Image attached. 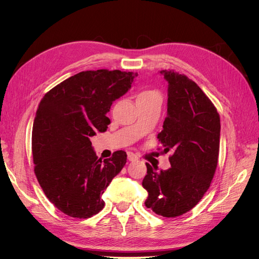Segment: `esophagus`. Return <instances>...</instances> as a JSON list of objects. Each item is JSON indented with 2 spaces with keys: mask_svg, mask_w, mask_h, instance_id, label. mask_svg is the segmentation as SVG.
Returning <instances> with one entry per match:
<instances>
[{
  "mask_svg": "<svg viewBox=\"0 0 259 259\" xmlns=\"http://www.w3.org/2000/svg\"><path fill=\"white\" fill-rule=\"evenodd\" d=\"M127 159L128 161H136L138 159V156L133 152H127Z\"/></svg>",
  "mask_w": 259,
  "mask_h": 259,
  "instance_id": "34e87169",
  "label": "esophagus"
}]
</instances>
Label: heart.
Masks as SVG:
<instances>
[{
	"label": "heart",
	"instance_id": "b5f03b06",
	"mask_svg": "<svg viewBox=\"0 0 259 259\" xmlns=\"http://www.w3.org/2000/svg\"><path fill=\"white\" fill-rule=\"evenodd\" d=\"M148 93H151V92H149V91H145V92H142V93H140L139 95H145V94H148ZM139 95H138V96H139Z\"/></svg>",
	"mask_w": 259,
	"mask_h": 259
}]
</instances>
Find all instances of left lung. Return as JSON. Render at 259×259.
Segmentation results:
<instances>
[{
	"instance_id": "left-lung-1",
	"label": "left lung",
	"mask_w": 259,
	"mask_h": 259,
	"mask_svg": "<svg viewBox=\"0 0 259 259\" xmlns=\"http://www.w3.org/2000/svg\"><path fill=\"white\" fill-rule=\"evenodd\" d=\"M168 83L167 116L158 139L170 167L156 170L146 163L145 204L155 214L176 217L198 204L210 186L218 163L221 117L198 84L174 70H162Z\"/></svg>"
}]
</instances>
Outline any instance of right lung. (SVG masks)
<instances>
[{"label": "right lung", "mask_w": 259, "mask_h": 259, "mask_svg": "<svg viewBox=\"0 0 259 259\" xmlns=\"http://www.w3.org/2000/svg\"><path fill=\"white\" fill-rule=\"evenodd\" d=\"M137 76L120 70L82 71L42 98L32 128L34 173L48 199L62 213L90 218L104 208L101 194L126 163V152L101 161L91 137L106 132V116Z\"/></svg>", "instance_id": "add662e5"}]
</instances>
